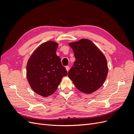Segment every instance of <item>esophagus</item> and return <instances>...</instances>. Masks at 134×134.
<instances>
[{"instance_id":"34e87169","label":"esophagus","mask_w":134,"mask_h":134,"mask_svg":"<svg viewBox=\"0 0 134 134\" xmlns=\"http://www.w3.org/2000/svg\"><path fill=\"white\" fill-rule=\"evenodd\" d=\"M65 68H66V70H67V71H68L69 70V66H66L65 67Z\"/></svg>"}]
</instances>
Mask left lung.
<instances>
[{"mask_svg": "<svg viewBox=\"0 0 134 134\" xmlns=\"http://www.w3.org/2000/svg\"><path fill=\"white\" fill-rule=\"evenodd\" d=\"M69 44L75 58L69 77L80 92L87 94L95 92L102 86L107 76L104 55L90 40L81 39Z\"/></svg>", "mask_w": 134, "mask_h": 134, "instance_id": "left-lung-1", "label": "left lung"}]
</instances>
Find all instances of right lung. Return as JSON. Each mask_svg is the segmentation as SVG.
Segmentation results:
<instances>
[{"label": "right lung", "instance_id": "1", "mask_svg": "<svg viewBox=\"0 0 134 134\" xmlns=\"http://www.w3.org/2000/svg\"><path fill=\"white\" fill-rule=\"evenodd\" d=\"M58 43L49 41L41 44L32 54L27 65V78L37 94L48 97L57 90L68 72L56 54Z\"/></svg>", "mask_w": 134, "mask_h": 134}]
</instances>
